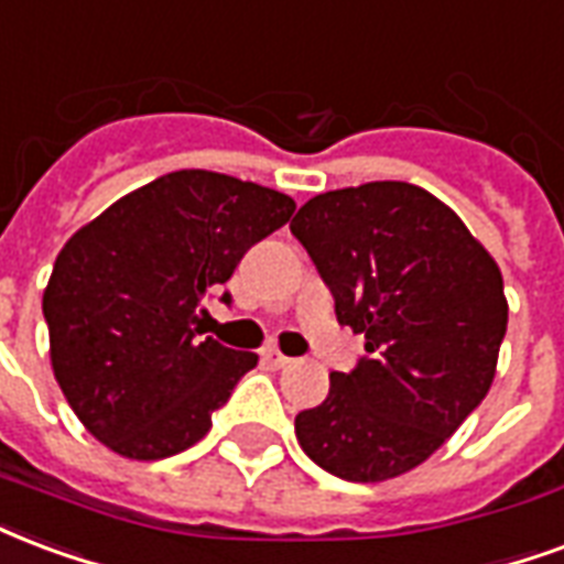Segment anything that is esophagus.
<instances>
[{"label":"esophagus","instance_id":"1","mask_svg":"<svg viewBox=\"0 0 564 564\" xmlns=\"http://www.w3.org/2000/svg\"><path fill=\"white\" fill-rule=\"evenodd\" d=\"M262 358H265V365L278 367V370H281V367H286V365H293V358L283 356L281 349H265V352H262Z\"/></svg>","mask_w":564,"mask_h":564}]
</instances>
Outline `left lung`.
Wrapping results in <instances>:
<instances>
[{
    "label": "left lung",
    "mask_w": 564,
    "mask_h": 564,
    "mask_svg": "<svg viewBox=\"0 0 564 564\" xmlns=\"http://www.w3.org/2000/svg\"><path fill=\"white\" fill-rule=\"evenodd\" d=\"M367 358L295 415L304 454L344 481L410 473L490 391L508 299L502 271L452 208L410 182L307 199L290 224Z\"/></svg>",
    "instance_id": "left-lung-1"
}]
</instances>
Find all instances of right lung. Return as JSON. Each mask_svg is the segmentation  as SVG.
I'll return each mask as SVG.
<instances>
[{
	"label": "right lung",
	"mask_w": 564,
	"mask_h": 564,
	"mask_svg": "<svg viewBox=\"0 0 564 564\" xmlns=\"http://www.w3.org/2000/svg\"><path fill=\"white\" fill-rule=\"evenodd\" d=\"M293 212L281 191L178 170L65 241L41 302L50 365L95 440L128 460H164L206 436L260 358L199 340L203 295Z\"/></svg>",
	"instance_id": "right-lung-1"
}]
</instances>
